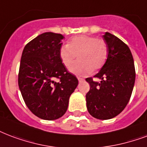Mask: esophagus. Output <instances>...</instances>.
<instances>
[{"label":"esophagus","mask_w":147,"mask_h":147,"mask_svg":"<svg viewBox=\"0 0 147 147\" xmlns=\"http://www.w3.org/2000/svg\"><path fill=\"white\" fill-rule=\"evenodd\" d=\"M78 80L79 82H83L84 81V78H78Z\"/></svg>","instance_id":"esophagus-1"}]
</instances>
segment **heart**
<instances>
[{
  "label": "heart",
  "mask_w": 147,
  "mask_h": 147,
  "mask_svg": "<svg viewBox=\"0 0 147 147\" xmlns=\"http://www.w3.org/2000/svg\"><path fill=\"white\" fill-rule=\"evenodd\" d=\"M77 56L78 60L71 65L69 70L77 76H88L104 65L108 56L107 45L102 39L92 36L74 37L68 45L61 47L59 57L61 63L69 67Z\"/></svg>",
  "instance_id": "b5f03b06"
}]
</instances>
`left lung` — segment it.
I'll list each match as a JSON object with an SVG mask.
<instances>
[{"label":"left lung","instance_id":"8db88e82","mask_svg":"<svg viewBox=\"0 0 147 147\" xmlns=\"http://www.w3.org/2000/svg\"><path fill=\"white\" fill-rule=\"evenodd\" d=\"M103 39L108 47V57L94 76L101 82L86 78L90 89L86 98L89 114L104 120L114 118L125 109L132 95L136 71L133 55L126 44L109 32Z\"/></svg>","mask_w":147,"mask_h":147}]
</instances>
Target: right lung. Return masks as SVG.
<instances>
[{"label": "right lung", "instance_id": "1", "mask_svg": "<svg viewBox=\"0 0 147 147\" xmlns=\"http://www.w3.org/2000/svg\"><path fill=\"white\" fill-rule=\"evenodd\" d=\"M63 39L61 34H41L27 44L21 55L20 91L31 113L45 120H55L65 113L69 97L78 83L59 57Z\"/></svg>", "mask_w": 147, "mask_h": 147}]
</instances>
